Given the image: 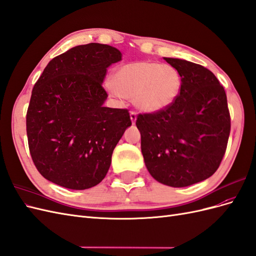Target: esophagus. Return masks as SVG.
I'll list each match as a JSON object with an SVG mask.
<instances>
[{"label": "esophagus", "mask_w": 256, "mask_h": 256, "mask_svg": "<svg viewBox=\"0 0 256 256\" xmlns=\"http://www.w3.org/2000/svg\"><path fill=\"white\" fill-rule=\"evenodd\" d=\"M130 118H131V122H132V124L136 122V113L134 111H130Z\"/></svg>", "instance_id": "1"}]
</instances>
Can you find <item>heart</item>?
<instances>
[{
  "instance_id": "obj_1",
  "label": "heart",
  "mask_w": 256,
  "mask_h": 256,
  "mask_svg": "<svg viewBox=\"0 0 256 256\" xmlns=\"http://www.w3.org/2000/svg\"><path fill=\"white\" fill-rule=\"evenodd\" d=\"M182 88L180 74L170 65L136 62L120 67L108 90L116 97L132 98L145 112H157L172 104Z\"/></svg>"
}]
</instances>
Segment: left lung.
<instances>
[{"label": "left lung", "mask_w": 256, "mask_h": 256, "mask_svg": "<svg viewBox=\"0 0 256 256\" xmlns=\"http://www.w3.org/2000/svg\"><path fill=\"white\" fill-rule=\"evenodd\" d=\"M164 60L180 74V94L164 110L138 114L136 125L150 175L180 188L205 180L218 170L230 116L226 90L209 69L184 60Z\"/></svg>", "instance_id": "obj_1"}]
</instances>
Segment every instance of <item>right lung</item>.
<instances>
[{
  "instance_id": "add662e5",
  "label": "right lung",
  "mask_w": 256,
  "mask_h": 256,
  "mask_svg": "<svg viewBox=\"0 0 256 256\" xmlns=\"http://www.w3.org/2000/svg\"><path fill=\"white\" fill-rule=\"evenodd\" d=\"M122 60L108 44L76 46L56 56L35 83L26 112L30 154L46 180L72 190L106 177L131 126L127 109L104 106L106 68Z\"/></svg>"
}]
</instances>
